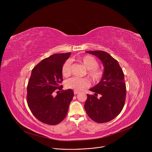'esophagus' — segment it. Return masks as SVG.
<instances>
[{
	"label": "esophagus",
	"instance_id": "obj_1",
	"mask_svg": "<svg viewBox=\"0 0 152 152\" xmlns=\"http://www.w3.org/2000/svg\"><path fill=\"white\" fill-rule=\"evenodd\" d=\"M78 93H79V91H74V94H77Z\"/></svg>",
	"mask_w": 152,
	"mask_h": 152
}]
</instances>
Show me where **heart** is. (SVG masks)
<instances>
[{
    "label": "heart",
    "mask_w": 152,
    "mask_h": 152,
    "mask_svg": "<svg viewBox=\"0 0 152 152\" xmlns=\"http://www.w3.org/2000/svg\"><path fill=\"white\" fill-rule=\"evenodd\" d=\"M77 60L81 62L88 70L87 75L93 82H99L102 77L103 72L98 68L99 62L97 59L91 55H84L79 57ZM72 61L67 60L64 62L62 67V74L64 77H69L71 74ZM90 85L88 80L84 78L73 77L66 81V86L67 88L75 91H80Z\"/></svg>",
    "instance_id": "b5f03b06"
}]
</instances>
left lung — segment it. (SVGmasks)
Here are the masks:
<instances>
[{
    "label": "left lung",
    "instance_id": "obj_1",
    "mask_svg": "<svg viewBox=\"0 0 152 152\" xmlns=\"http://www.w3.org/2000/svg\"><path fill=\"white\" fill-rule=\"evenodd\" d=\"M97 57L103 63V76L98 84L90 89L94 95L87 94L84 107L93 121L103 123L115 118L124 105L126 87L124 73L118 61L109 53L102 50L86 51ZM100 94V98L97 94Z\"/></svg>",
    "mask_w": 152,
    "mask_h": 152
}]
</instances>
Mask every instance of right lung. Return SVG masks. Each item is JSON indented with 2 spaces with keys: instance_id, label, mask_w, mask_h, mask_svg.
<instances>
[{
  "instance_id": "add662e5",
  "label": "right lung",
  "mask_w": 152,
  "mask_h": 152,
  "mask_svg": "<svg viewBox=\"0 0 152 152\" xmlns=\"http://www.w3.org/2000/svg\"><path fill=\"white\" fill-rule=\"evenodd\" d=\"M71 53H56L42 59L32 69L27 86V103L29 109L39 121L55 125L66 117L74 96L71 89L62 90V67Z\"/></svg>"
}]
</instances>
